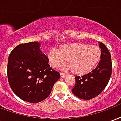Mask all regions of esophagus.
<instances>
[{"mask_svg":"<svg viewBox=\"0 0 121 121\" xmlns=\"http://www.w3.org/2000/svg\"><path fill=\"white\" fill-rule=\"evenodd\" d=\"M67 76V74H66L65 73H60V76H61V78H65L66 76Z\"/></svg>","mask_w":121,"mask_h":121,"instance_id":"esophagus-1","label":"esophagus"}]
</instances>
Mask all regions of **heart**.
Listing matches in <instances>:
<instances>
[{
	"label": "heart",
	"mask_w": 121,
	"mask_h": 121,
	"mask_svg": "<svg viewBox=\"0 0 121 121\" xmlns=\"http://www.w3.org/2000/svg\"><path fill=\"white\" fill-rule=\"evenodd\" d=\"M101 50L96 45L74 43L61 46L58 50L52 49L47 54L50 65L58 68L66 63V68L75 74L89 73L98 64L101 57Z\"/></svg>",
	"instance_id": "obj_1"
}]
</instances>
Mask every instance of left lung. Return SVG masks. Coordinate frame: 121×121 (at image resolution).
<instances>
[{
	"label": "left lung",
	"instance_id": "1",
	"mask_svg": "<svg viewBox=\"0 0 121 121\" xmlns=\"http://www.w3.org/2000/svg\"><path fill=\"white\" fill-rule=\"evenodd\" d=\"M99 47L102 54L96 68L84 76L75 77L76 84L72 92L79 99L90 100L98 96L105 89L111 77V54L104 43H99Z\"/></svg>",
	"mask_w": 121,
	"mask_h": 121
}]
</instances>
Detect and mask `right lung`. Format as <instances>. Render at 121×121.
Segmentation results:
<instances>
[{
  "instance_id": "1",
  "label": "right lung",
  "mask_w": 121,
  "mask_h": 121,
  "mask_svg": "<svg viewBox=\"0 0 121 121\" xmlns=\"http://www.w3.org/2000/svg\"><path fill=\"white\" fill-rule=\"evenodd\" d=\"M48 61L38 42L20 44L11 52L8 79L11 89L19 98L37 103L49 96L60 75L50 67Z\"/></svg>"
}]
</instances>
